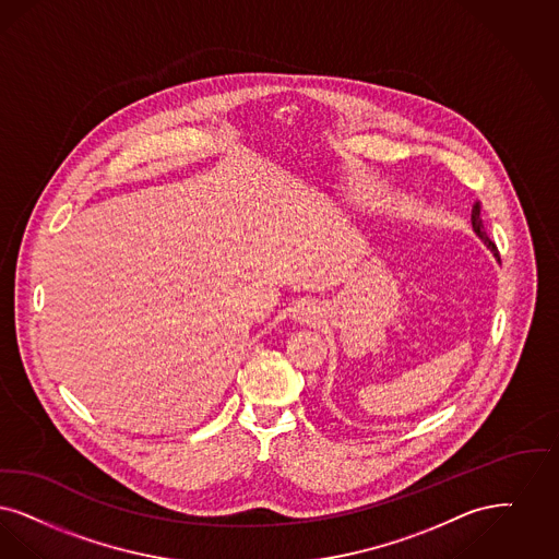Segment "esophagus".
I'll list each match as a JSON object with an SVG mask.
<instances>
[{"label": "esophagus", "instance_id": "obj_1", "mask_svg": "<svg viewBox=\"0 0 559 559\" xmlns=\"http://www.w3.org/2000/svg\"><path fill=\"white\" fill-rule=\"evenodd\" d=\"M292 313H294V316H292L294 321H298V323H311V321H316L317 316H319V309H317L313 302H298Z\"/></svg>", "mask_w": 559, "mask_h": 559}]
</instances>
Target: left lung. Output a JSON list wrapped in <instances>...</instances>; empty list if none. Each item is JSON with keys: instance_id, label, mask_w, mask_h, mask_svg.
I'll return each instance as SVG.
<instances>
[{"instance_id": "1", "label": "left lung", "mask_w": 559, "mask_h": 559, "mask_svg": "<svg viewBox=\"0 0 559 559\" xmlns=\"http://www.w3.org/2000/svg\"><path fill=\"white\" fill-rule=\"evenodd\" d=\"M472 229L474 234L485 242L486 248L492 252V257L499 261V252H497V246L495 242H490V238L486 236L485 225H483V217H480V202H476V206L472 209Z\"/></svg>"}]
</instances>
